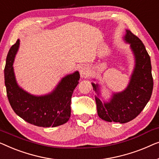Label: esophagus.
<instances>
[{
	"mask_svg": "<svg viewBox=\"0 0 159 159\" xmlns=\"http://www.w3.org/2000/svg\"><path fill=\"white\" fill-rule=\"evenodd\" d=\"M89 73V68L87 67L86 66H84L82 67H80V77L82 78H86L88 76Z\"/></svg>",
	"mask_w": 159,
	"mask_h": 159,
	"instance_id": "esophagus-1",
	"label": "esophagus"
}]
</instances>
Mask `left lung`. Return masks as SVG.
<instances>
[{"label": "left lung", "instance_id": "1", "mask_svg": "<svg viewBox=\"0 0 159 159\" xmlns=\"http://www.w3.org/2000/svg\"><path fill=\"white\" fill-rule=\"evenodd\" d=\"M123 39L129 44L135 60L126 88L120 92H112L105 101L100 99L99 85L91 83L97 94L95 99L99 117L107 122L122 124L135 119L141 112L151 99L153 87L151 58L143 43L128 30H125Z\"/></svg>", "mask_w": 159, "mask_h": 159}]
</instances>
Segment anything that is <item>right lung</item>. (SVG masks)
Here are the masks:
<instances>
[{"label": "right lung", "mask_w": 159, "mask_h": 159, "mask_svg": "<svg viewBox=\"0 0 159 159\" xmlns=\"http://www.w3.org/2000/svg\"><path fill=\"white\" fill-rule=\"evenodd\" d=\"M18 39L8 51L4 69L5 85L8 101L13 110L26 122L38 127H57L68 121L70 117L71 97L79 84V71L62 78L55 88L44 95H34L18 84L13 62L19 50Z\"/></svg>", "instance_id": "right-lung-1"}]
</instances>
